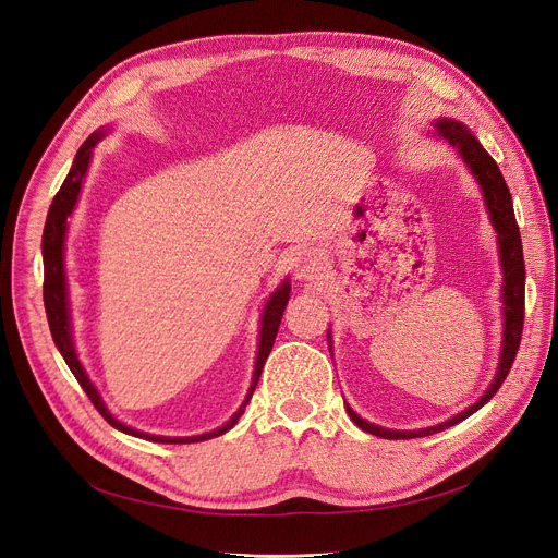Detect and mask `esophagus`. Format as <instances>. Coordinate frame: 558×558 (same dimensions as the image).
Returning <instances> with one entry per match:
<instances>
[{"label":"esophagus","mask_w":558,"mask_h":558,"mask_svg":"<svg viewBox=\"0 0 558 558\" xmlns=\"http://www.w3.org/2000/svg\"><path fill=\"white\" fill-rule=\"evenodd\" d=\"M318 257L310 251H303L299 257H296V264H294V276L296 280H314V276L318 274Z\"/></svg>","instance_id":"obj_1"}]
</instances>
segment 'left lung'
Segmentation results:
<instances>
[{
	"label": "left lung",
	"mask_w": 558,
	"mask_h": 558,
	"mask_svg": "<svg viewBox=\"0 0 558 558\" xmlns=\"http://www.w3.org/2000/svg\"><path fill=\"white\" fill-rule=\"evenodd\" d=\"M434 131L429 133L436 140L448 142L452 149L459 154V158L463 160V165L468 167V171L473 173V179L477 181L482 196H484V205L486 213L490 217V226L497 232V253H500V269H502V343H500V360H497V368H495V377L493 383L488 385V389L484 391V396L471 404L463 412H459L457 416L438 423V425H429V427H421V429H387L379 427L375 423L364 421L360 414L353 412V407L345 402V412L360 429L383 436V438H421V436H429L436 432H444L461 421H465L468 416H473L477 409H482L495 393L497 389L502 387V383L507 379L511 364L515 360L518 345H520V337H522V320H524V259H522V242H520V230L515 223V215H513V201H511V192L502 179L500 167L495 165V160L488 156V151L480 144V140L471 133L465 124L450 120V117H438V120L432 122ZM328 345L332 348V335L328 332Z\"/></svg>",
	"instance_id": "left-lung-1"
}]
</instances>
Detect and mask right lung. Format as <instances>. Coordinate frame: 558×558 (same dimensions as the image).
Wrapping results in <instances>:
<instances>
[{"instance_id":"right-lung-1","label":"right lung","mask_w":558,"mask_h":558,"mask_svg":"<svg viewBox=\"0 0 558 558\" xmlns=\"http://www.w3.org/2000/svg\"><path fill=\"white\" fill-rule=\"evenodd\" d=\"M108 135V129H99L95 131L90 137H87L81 149L74 156L72 169L68 173V179L63 181L61 190L53 196L51 205H49V213H47V221H45V232H43V264H45V284H43V296H45V310H47V320H49V330L53 337V343L58 348V353L63 355L65 364L70 366V371L74 373L76 383L81 385V389L87 393V398L93 400V404L97 407V412L114 427L124 434L144 438V441H154V444H201V441H208V438L221 436L223 432H228L230 427L238 425L240 416L244 414V409L257 387V379L259 373L264 368V362H267L278 328H280V320H282V312L287 307L289 301V291L291 284L284 278L274 294L269 296L267 305L262 310V320H259V343H257V357H255V368H253V379H251V387L248 393L244 398V402L240 404L238 412H234L221 427L213 429V432H203L196 436H160V434H149V432H140L135 427H129L126 423H122L120 418H114L110 414V409L106 407L99 389L95 387V383L87 375V371L83 368L78 353H76V345H74V335H72V314H70V294H68V276H65V238H68V219L72 217L74 208H76V201L85 181V173L87 167H90L93 160V151L95 146Z\"/></svg>"}]
</instances>
